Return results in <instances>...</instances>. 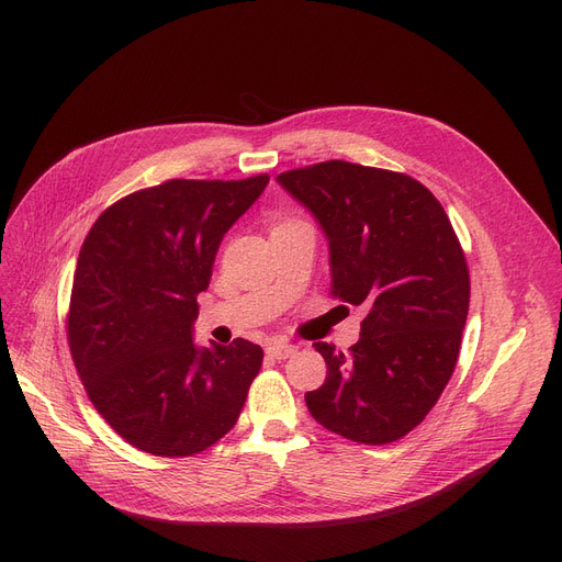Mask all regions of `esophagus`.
<instances>
[{
	"mask_svg": "<svg viewBox=\"0 0 562 562\" xmlns=\"http://www.w3.org/2000/svg\"><path fill=\"white\" fill-rule=\"evenodd\" d=\"M293 352H296V346L284 344V341H273V344L266 346V356L273 358V360H286V358L293 356Z\"/></svg>",
	"mask_w": 562,
	"mask_h": 562,
	"instance_id": "1",
	"label": "esophagus"
}]
</instances>
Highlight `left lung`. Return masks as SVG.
<instances>
[{"mask_svg":"<svg viewBox=\"0 0 562 562\" xmlns=\"http://www.w3.org/2000/svg\"><path fill=\"white\" fill-rule=\"evenodd\" d=\"M330 248L333 293L367 316L350 356L314 348L326 382L305 394L312 417L362 445L419 426L456 369L469 312V269L439 200L382 168L323 161L278 175Z\"/></svg>","mask_w":562,"mask_h":562,"instance_id":"1","label":"left lung"}]
</instances>
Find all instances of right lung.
Wrapping results in <instances>:
<instances>
[{"label": "right lung", "mask_w": 562, "mask_h": 562, "mask_svg": "<svg viewBox=\"0 0 562 562\" xmlns=\"http://www.w3.org/2000/svg\"><path fill=\"white\" fill-rule=\"evenodd\" d=\"M269 184L170 180L111 204L79 250L68 341L88 398L132 447L184 458L241 415L263 350L198 346V293L225 232Z\"/></svg>", "instance_id": "1"}]
</instances>
